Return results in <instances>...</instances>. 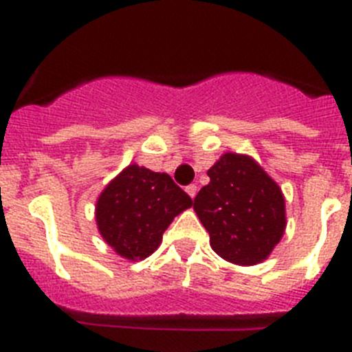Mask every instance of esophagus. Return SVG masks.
<instances>
[{
  "label": "esophagus",
  "mask_w": 352,
  "mask_h": 352,
  "mask_svg": "<svg viewBox=\"0 0 352 352\" xmlns=\"http://www.w3.org/2000/svg\"><path fill=\"white\" fill-rule=\"evenodd\" d=\"M185 190H186V194H188V195H190L192 199H194V197H195V194H197V185H195V183H192V185L186 186Z\"/></svg>",
  "instance_id": "34e87169"
}]
</instances>
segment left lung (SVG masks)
I'll list each match as a JSON object with an SVG mask.
<instances>
[{
	"mask_svg": "<svg viewBox=\"0 0 352 352\" xmlns=\"http://www.w3.org/2000/svg\"><path fill=\"white\" fill-rule=\"evenodd\" d=\"M194 199L199 220L222 259L250 266L270 256L285 229L280 188L250 157L226 153Z\"/></svg>",
	"mask_w": 352,
	"mask_h": 352,
	"instance_id": "8db88e82",
	"label": "left lung"
}]
</instances>
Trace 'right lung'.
Wrapping results in <instances>:
<instances>
[{"label": "right lung", "mask_w": 352, "mask_h": 352, "mask_svg": "<svg viewBox=\"0 0 352 352\" xmlns=\"http://www.w3.org/2000/svg\"><path fill=\"white\" fill-rule=\"evenodd\" d=\"M190 206V195L169 174L129 166L98 197L96 223L121 257L138 261L157 250L174 217Z\"/></svg>", "instance_id": "add662e5"}]
</instances>
